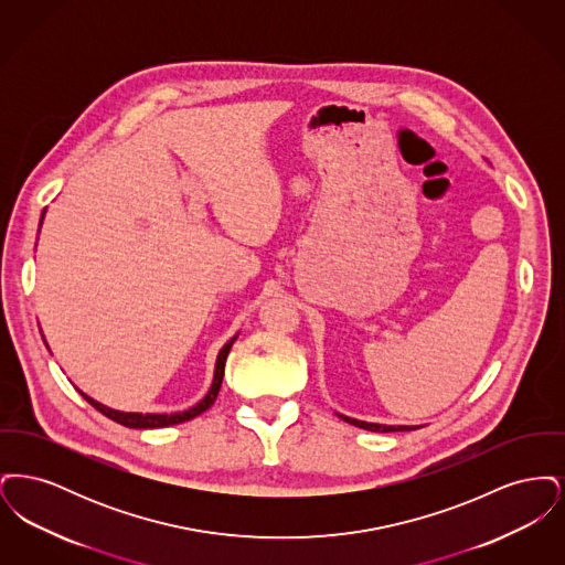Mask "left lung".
I'll return each mask as SVG.
<instances>
[{
	"instance_id": "1",
	"label": "left lung",
	"mask_w": 565,
	"mask_h": 565,
	"mask_svg": "<svg viewBox=\"0 0 565 565\" xmlns=\"http://www.w3.org/2000/svg\"><path fill=\"white\" fill-rule=\"evenodd\" d=\"M343 422H348L351 426H355V428H362V430L369 431H406V430H417V428H422V426H385V424H375V422H362V419H353V417H348V415H343V413H337Z\"/></svg>"
}]
</instances>
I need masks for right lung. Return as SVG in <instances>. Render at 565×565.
Masks as SVG:
<instances>
[{"label": "right lung", "instance_id": "obj_1", "mask_svg": "<svg viewBox=\"0 0 565 565\" xmlns=\"http://www.w3.org/2000/svg\"><path fill=\"white\" fill-rule=\"evenodd\" d=\"M44 215H46V210L42 212V217H40V228H42ZM38 233H40V231H38ZM237 337H239V332H237V334L220 350V353H217V358H215L214 379H212V385H210L207 394H205L199 403L194 404V406L186 408V411H178V413H131V411H118V408H109L106 404L97 403L95 398H90L88 394H84L78 387H76V390L81 392V396L86 403L93 404L102 415H106L108 419L120 424V426H125V428L152 430V428H167V426L184 424V422H189V419H194L196 415H201L203 411H207V408L215 403L217 392H220V385H222V376H224V364H226L228 351L233 348V343L237 341ZM44 343H46V341H44ZM46 348H49V345H46Z\"/></svg>", "mask_w": 565, "mask_h": 565}]
</instances>
